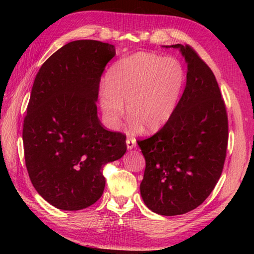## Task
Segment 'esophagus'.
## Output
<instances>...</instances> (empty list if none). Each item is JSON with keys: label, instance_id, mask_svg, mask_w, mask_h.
<instances>
[{"label": "esophagus", "instance_id": "obj_1", "mask_svg": "<svg viewBox=\"0 0 254 254\" xmlns=\"http://www.w3.org/2000/svg\"><path fill=\"white\" fill-rule=\"evenodd\" d=\"M135 144H136V141L135 139H133V137H130V139L127 140V148L128 150H132L133 148H135Z\"/></svg>", "mask_w": 254, "mask_h": 254}]
</instances>
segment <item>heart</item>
I'll return each mask as SVG.
<instances>
[{
	"mask_svg": "<svg viewBox=\"0 0 254 254\" xmlns=\"http://www.w3.org/2000/svg\"><path fill=\"white\" fill-rule=\"evenodd\" d=\"M186 75L175 58L137 53L119 60L106 74L100 106L107 126L115 128L127 112L133 127L147 132L160 130L173 117Z\"/></svg>",
	"mask_w": 254,
	"mask_h": 254,
	"instance_id": "heart-1",
	"label": "heart"
}]
</instances>
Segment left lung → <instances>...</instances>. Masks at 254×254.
Returning a JSON list of instances; mask_svg holds the SVG:
<instances>
[{
  "mask_svg": "<svg viewBox=\"0 0 254 254\" xmlns=\"http://www.w3.org/2000/svg\"><path fill=\"white\" fill-rule=\"evenodd\" d=\"M186 60V87L168 123L137 144L145 159L141 197L153 213L182 215L207 198L224 166L229 126L210 68L189 46L173 45Z\"/></svg>",
  "mask_w": 254,
  "mask_h": 254,
  "instance_id": "obj_1",
  "label": "left lung"
}]
</instances>
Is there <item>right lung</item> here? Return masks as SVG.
<instances>
[{"instance_id":"obj_1","label":"right lung","mask_w":254,"mask_h":254,"mask_svg":"<svg viewBox=\"0 0 254 254\" xmlns=\"http://www.w3.org/2000/svg\"><path fill=\"white\" fill-rule=\"evenodd\" d=\"M113 45L76 40L46 60L33 81L24 118L25 166L42 198L63 210H79L101 198L103 167L121 159L126 136L102 127L98 85Z\"/></svg>"}]
</instances>
